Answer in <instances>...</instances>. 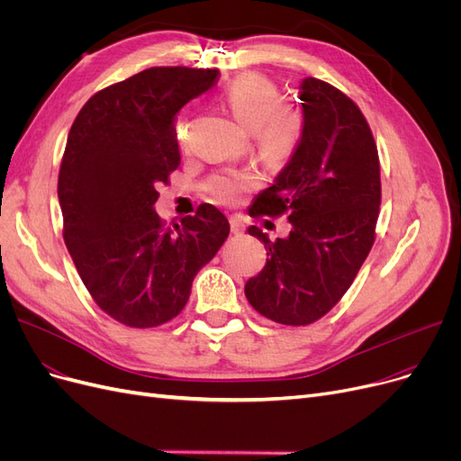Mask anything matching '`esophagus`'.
<instances>
[{
    "instance_id": "obj_1",
    "label": "esophagus",
    "mask_w": 461,
    "mask_h": 461,
    "mask_svg": "<svg viewBox=\"0 0 461 461\" xmlns=\"http://www.w3.org/2000/svg\"><path fill=\"white\" fill-rule=\"evenodd\" d=\"M230 226H231V231H233V233H243V231H245L243 220L237 218V216H231V218H230Z\"/></svg>"
}]
</instances>
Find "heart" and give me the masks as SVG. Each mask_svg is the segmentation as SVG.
<instances>
[{"mask_svg": "<svg viewBox=\"0 0 461 461\" xmlns=\"http://www.w3.org/2000/svg\"><path fill=\"white\" fill-rule=\"evenodd\" d=\"M231 115L254 132L258 148L271 159H285L293 153L302 131L296 110L281 106V95L274 81L258 74L235 77L221 95ZM185 136L184 123L176 125V139ZM254 184L247 170H226L209 182V194L220 203H233Z\"/></svg>", "mask_w": 461, "mask_h": 461, "instance_id": "1", "label": "heart"}]
</instances>
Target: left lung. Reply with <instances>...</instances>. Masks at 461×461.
Segmentation results:
<instances>
[{"label":"left lung","mask_w":461,"mask_h":461,"mask_svg":"<svg viewBox=\"0 0 461 461\" xmlns=\"http://www.w3.org/2000/svg\"><path fill=\"white\" fill-rule=\"evenodd\" d=\"M302 134L274 184L254 197L252 216L288 214L291 233L266 245L267 260L245 296L281 325H310L346 294L374 243L382 184L378 149L355 102L332 85L300 83Z\"/></svg>","instance_id":"left-lung-1"}]
</instances>
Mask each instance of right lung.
<instances>
[{
    "label": "right lung",
    "mask_w": 461,
    "mask_h": 461,
    "mask_svg": "<svg viewBox=\"0 0 461 461\" xmlns=\"http://www.w3.org/2000/svg\"><path fill=\"white\" fill-rule=\"evenodd\" d=\"M218 70L148 68L98 91L68 134L59 175L64 241L98 308L132 329L159 327L190 298L230 221L209 203L165 228L158 184L180 165L175 115Z\"/></svg>",
    "instance_id": "add662e5"
}]
</instances>
